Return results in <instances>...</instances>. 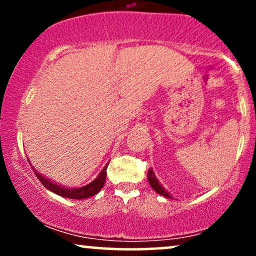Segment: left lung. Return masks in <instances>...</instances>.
I'll return each mask as SVG.
<instances>
[{"label":"left lung","instance_id":"obj_1","mask_svg":"<svg viewBox=\"0 0 256 256\" xmlns=\"http://www.w3.org/2000/svg\"><path fill=\"white\" fill-rule=\"evenodd\" d=\"M148 180H149V184H150V186H152V189H154L155 192H156L158 194H160V195L165 196V198H171V195H170V192H166L165 188H164L162 185H161L160 183H158V178L155 177L154 171H152V170H149V171H148Z\"/></svg>","mask_w":256,"mask_h":256}]
</instances>
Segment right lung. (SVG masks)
<instances>
[{
  "instance_id": "add662e5",
  "label": "right lung",
  "mask_w": 256,
  "mask_h": 256,
  "mask_svg": "<svg viewBox=\"0 0 256 256\" xmlns=\"http://www.w3.org/2000/svg\"><path fill=\"white\" fill-rule=\"evenodd\" d=\"M107 167L108 164L104 166V168L100 172V174L96 177L95 180H92L91 183L88 185H84L82 188H64L61 186L55 183V182L50 180V179L43 177V174L38 173L36 170H34V174L37 176V178L40 179V182L42 183L44 186L48 190H50L54 194H58V195L62 196V198H73V200H82V198H91V196L96 195L100 190L104 188V182H106V176H107ZM34 168V167H32Z\"/></svg>"
}]
</instances>
